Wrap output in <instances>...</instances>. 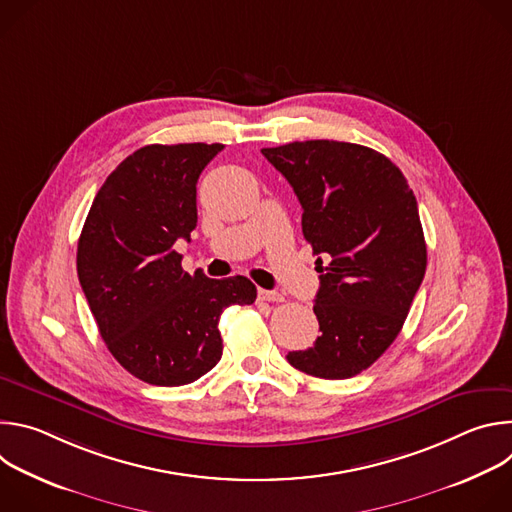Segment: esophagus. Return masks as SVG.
Here are the masks:
<instances>
[{
  "label": "esophagus",
  "mask_w": 512,
  "mask_h": 512,
  "mask_svg": "<svg viewBox=\"0 0 512 512\" xmlns=\"http://www.w3.org/2000/svg\"><path fill=\"white\" fill-rule=\"evenodd\" d=\"M257 296L261 302H283V296L279 294V291H271V289H259Z\"/></svg>",
  "instance_id": "1"
}]
</instances>
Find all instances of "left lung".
Returning a JSON list of instances; mask_svg holds the SVG:
<instances>
[{
	"label": "left lung",
	"instance_id": "obj_1",
	"mask_svg": "<svg viewBox=\"0 0 512 512\" xmlns=\"http://www.w3.org/2000/svg\"><path fill=\"white\" fill-rule=\"evenodd\" d=\"M261 154L294 188L302 231L318 257L314 314L322 334L287 354L320 379H350L393 344L425 275L427 249L413 190L383 154L310 139Z\"/></svg>",
	"mask_w": 512,
	"mask_h": 512
}]
</instances>
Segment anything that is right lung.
Instances as JSON below:
<instances>
[{"mask_svg":"<svg viewBox=\"0 0 512 512\" xmlns=\"http://www.w3.org/2000/svg\"><path fill=\"white\" fill-rule=\"evenodd\" d=\"M223 148H139L109 174L85 221L77 249L81 287L109 352L143 383L180 387L206 375L223 356V310L257 298L243 275L186 273L174 249L196 229V182Z\"/></svg>","mask_w":512,"mask_h":512,"instance_id":"1","label":"right lung"}]
</instances>
